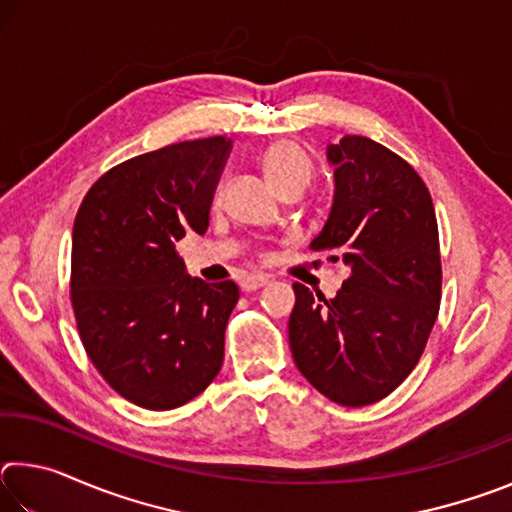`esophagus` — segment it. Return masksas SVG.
<instances>
[{
  "label": "esophagus",
  "mask_w": 512,
  "mask_h": 512,
  "mask_svg": "<svg viewBox=\"0 0 512 512\" xmlns=\"http://www.w3.org/2000/svg\"><path fill=\"white\" fill-rule=\"evenodd\" d=\"M266 284H268L266 275H246L244 280H241V289L250 293V291H257V289L266 287Z\"/></svg>",
  "instance_id": "34e87169"
}]
</instances>
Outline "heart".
Wrapping results in <instances>:
<instances>
[{
    "mask_svg": "<svg viewBox=\"0 0 512 512\" xmlns=\"http://www.w3.org/2000/svg\"><path fill=\"white\" fill-rule=\"evenodd\" d=\"M262 169L277 192L305 189L314 178V160L296 142H275L262 153Z\"/></svg>",
    "mask_w": 512,
    "mask_h": 512,
    "instance_id": "1",
    "label": "heart"
}]
</instances>
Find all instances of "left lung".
Masks as SVG:
<instances>
[{
  "label": "left lung",
  "instance_id": "obj_1",
  "mask_svg": "<svg viewBox=\"0 0 512 512\" xmlns=\"http://www.w3.org/2000/svg\"><path fill=\"white\" fill-rule=\"evenodd\" d=\"M336 194L311 250L350 266L336 298L293 284L289 343L298 370L341 406L391 395L418 366L440 309L438 221L424 180L379 142L329 144Z\"/></svg>",
  "mask_w": 512,
  "mask_h": 512
}]
</instances>
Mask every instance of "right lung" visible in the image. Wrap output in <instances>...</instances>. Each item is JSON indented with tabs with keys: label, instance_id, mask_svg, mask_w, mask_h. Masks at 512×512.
<instances>
[{
	"label": "right lung",
	"instance_id": "right-lung-1",
	"mask_svg": "<svg viewBox=\"0 0 512 512\" xmlns=\"http://www.w3.org/2000/svg\"><path fill=\"white\" fill-rule=\"evenodd\" d=\"M228 151L216 135L137 155L103 173L76 214L69 300L81 343L142 409H178L223 366L239 287L189 277L176 241L210 225Z\"/></svg>",
	"mask_w": 512,
	"mask_h": 512
}]
</instances>
